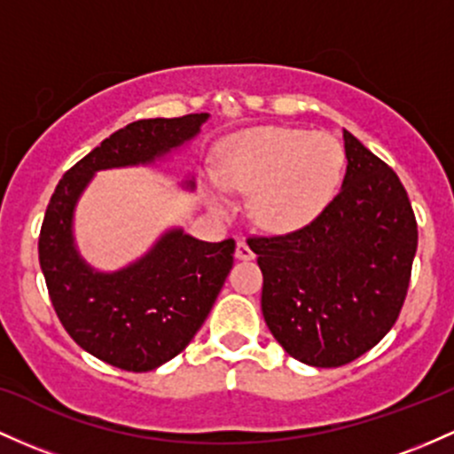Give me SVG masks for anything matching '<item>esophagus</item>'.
<instances>
[{"label": "esophagus", "instance_id": "esophagus-1", "mask_svg": "<svg viewBox=\"0 0 454 454\" xmlns=\"http://www.w3.org/2000/svg\"><path fill=\"white\" fill-rule=\"evenodd\" d=\"M235 256L239 258V261H252V258H254L252 247L247 246V243L243 241V239H239V241H237V252H235Z\"/></svg>", "mask_w": 454, "mask_h": 454}]
</instances>
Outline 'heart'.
<instances>
[{"label": "heart", "mask_w": 454, "mask_h": 454, "mask_svg": "<svg viewBox=\"0 0 454 454\" xmlns=\"http://www.w3.org/2000/svg\"><path fill=\"white\" fill-rule=\"evenodd\" d=\"M342 166L345 153L330 133L254 127L223 139L217 174H207L204 192L217 213L231 211V192L252 193L256 223L271 232H293L327 207Z\"/></svg>", "instance_id": "b5f03b06"}]
</instances>
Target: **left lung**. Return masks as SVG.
I'll list each match as a JSON object with an SVG mask.
<instances>
[{"label":"left lung","instance_id":"1","mask_svg":"<svg viewBox=\"0 0 454 454\" xmlns=\"http://www.w3.org/2000/svg\"><path fill=\"white\" fill-rule=\"evenodd\" d=\"M345 137L336 198L308 226L252 237L262 271V317L295 360L336 368L392 330L410 288L418 226L396 172L357 137Z\"/></svg>","mask_w":454,"mask_h":454}]
</instances>
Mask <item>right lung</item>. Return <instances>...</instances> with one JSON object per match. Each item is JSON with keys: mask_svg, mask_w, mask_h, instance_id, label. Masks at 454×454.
<instances>
[{"mask_svg": "<svg viewBox=\"0 0 454 454\" xmlns=\"http://www.w3.org/2000/svg\"><path fill=\"white\" fill-rule=\"evenodd\" d=\"M207 121L189 114L118 129L59 178L44 213L38 258L59 323L83 351L122 371H154L192 342L231 273L235 241L207 243L172 228L136 262L103 273L74 246V207L98 170L154 163Z\"/></svg>", "mask_w": 454, "mask_h": 454, "instance_id": "add662e5", "label": "right lung"}]
</instances>
